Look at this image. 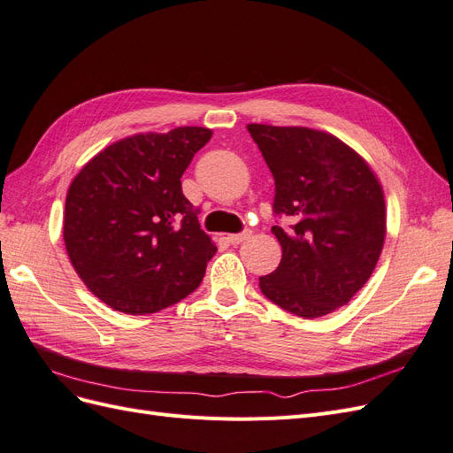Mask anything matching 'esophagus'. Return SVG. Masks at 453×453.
Returning a JSON list of instances; mask_svg holds the SVG:
<instances>
[{
  "label": "esophagus",
  "mask_w": 453,
  "mask_h": 453,
  "mask_svg": "<svg viewBox=\"0 0 453 453\" xmlns=\"http://www.w3.org/2000/svg\"><path fill=\"white\" fill-rule=\"evenodd\" d=\"M250 236H251V228H245V230L238 232V234H228V242H230L232 245H238V243H242L243 240H248Z\"/></svg>",
  "instance_id": "obj_1"
}]
</instances>
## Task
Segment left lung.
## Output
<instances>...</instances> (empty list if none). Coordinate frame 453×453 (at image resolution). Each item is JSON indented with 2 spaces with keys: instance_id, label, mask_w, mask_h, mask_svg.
Listing matches in <instances>:
<instances>
[{
  "instance_id": "left-lung-1",
  "label": "left lung",
  "mask_w": 453,
  "mask_h": 453,
  "mask_svg": "<svg viewBox=\"0 0 453 453\" xmlns=\"http://www.w3.org/2000/svg\"><path fill=\"white\" fill-rule=\"evenodd\" d=\"M276 183L272 226L281 263L258 278L273 304L306 319L348 304L372 276L386 238L383 190L368 164L334 135L248 125Z\"/></svg>"
}]
</instances>
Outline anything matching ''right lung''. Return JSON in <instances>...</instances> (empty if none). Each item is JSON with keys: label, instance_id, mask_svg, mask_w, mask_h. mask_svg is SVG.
Instances as JSON below:
<instances>
[{"label": "right lung", "instance_id": "right-lung-1", "mask_svg": "<svg viewBox=\"0 0 453 453\" xmlns=\"http://www.w3.org/2000/svg\"><path fill=\"white\" fill-rule=\"evenodd\" d=\"M210 128L135 134L104 149L65 196L64 242L79 278L122 313H155L202 283L217 248L200 228L181 175Z\"/></svg>", "mask_w": 453, "mask_h": 453}]
</instances>
